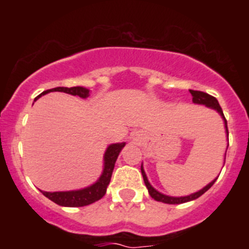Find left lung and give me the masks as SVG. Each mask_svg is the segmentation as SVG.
Instances as JSON below:
<instances>
[{
	"instance_id": "1",
	"label": "left lung",
	"mask_w": 249,
	"mask_h": 249,
	"mask_svg": "<svg viewBox=\"0 0 249 249\" xmlns=\"http://www.w3.org/2000/svg\"><path fill=\"white\" fill-rule=\"evenodd\" d=\"M190 92L193 97L192 98L193 103H196V105H203V106H206V107H208V108L214 109V111L217 112V113H218L222 118H223L224 128H226V135H227V140H228L227 121H226V118H224L223 111H222L218 101L215 100L213 96H211V94H208V93H204V92L193 91V89H190ZM227 148H228V146H227ZM224 160H226V153H224ZM141 172H142V176H143L144 184H146L147 190H148V193L152 198L156 199V201H158V202H163V203H168V204L186 203V202H190V201H193V199H196V198H198V197H201L204 192H207V191L210 190L211 187L213 186V183L215 182V179H217V178H214L212 182H210V183L207 184V186H204L202 190L198 191V192H195V193H192V195H188V196H183V197H172V196L163 195V193H160V191L156 190L155 187H152V184L149 183V181H148V178H147L146 172H144L143 163L141 164Z\"/></svg>"
}]
</instances>
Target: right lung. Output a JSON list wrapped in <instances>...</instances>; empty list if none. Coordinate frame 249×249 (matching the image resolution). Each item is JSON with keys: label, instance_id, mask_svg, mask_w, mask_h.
<instances>
[{"label": "right lung", "instance_id": "add662e5", "mask_svg": "<svg viewBox=\"0 0 249 249\" xmlns=\"http://www.w3.org/2000/svg\"><path fill=\"white\" fill-rule=\"evenodd\" d=\"M50 92H65V93L72 94V96H78L81 98H87L89 96V89L77 86V87H71V89H68V87H56V89H47V91H43L42 93L39 94L38 97L46 93H50ZM124 146H126V143L122 142V143H112L106 148L105 155H103L102 173H101L97 181L92 183L91 186L74 191H62V192H45V191H41V192L48 199L63 207H83L98 201L106 195L107 187H108L109 181H111L114 163H116L118 155H120V152L122 151Z\"/></svg>", "mask_w": 249, "mask_h": 249}]
</instances>
